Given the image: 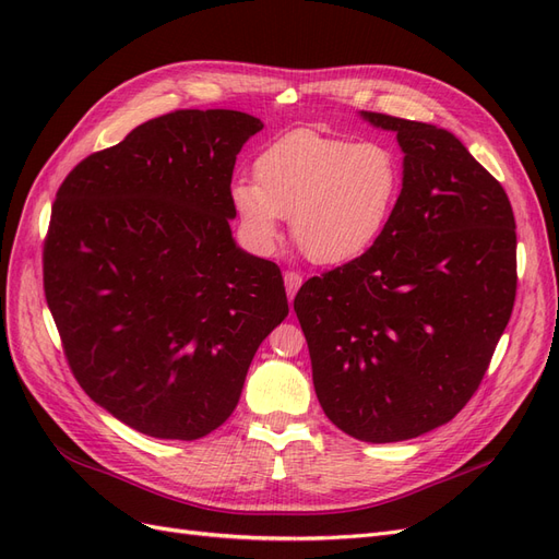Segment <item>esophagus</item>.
I'll use <instances>...</instances> for the list:
<instances>
[{
    "label": "esophagus",
    "instance_id": "1",
    "mask_svg": "<svg viewBox=\"0 0 559 559\" xmlns=\"http://www.w3.org/2000/svg\"><path fill=\"white\" fill-rule=\"evenodd\" d=\"M300 284H302V277L298 275V273H284V286H286V296H289V300H294V296H296V292L300 289Z\"/></svg>",
    "mask_w": 559,
    "mask_h": 559
}]
</instances>
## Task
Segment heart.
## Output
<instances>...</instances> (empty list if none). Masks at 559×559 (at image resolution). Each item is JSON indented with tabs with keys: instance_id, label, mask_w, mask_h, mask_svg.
<instances>
[{
	"instance_id": "b5f03b06",
	"label": "heart",
	"mask_w": 559,
	"mask_h": 559,
	"mask_svg": "<svg viewBox=\"0 0 559 559\" xmlns=\"http://www.w3.org/2000/svg\"><path fill=\"white\" fill-rule=\"evenodd\" d=\"M257 181L230 186L251 240L270 247L292 216V238L319 265H343L378 242L401 195L396 151L378 140L352 142L296 128L263 146L253 160Z\"/></svg>"
}]
</instances>
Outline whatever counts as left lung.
Here are the masks:
<instances>
[{"mask_svg":"<svg viewBox=\"0 0 559 559\" xmlns=\"http://www.w3.org/2000/svg\"><path fill=\"white\" fill-rule=\"evenodd\" d=\"M361 116L405 154L396 210L364 257L302 284L294 310L326 417L396 443L445 425L480 386L515 302V216L452 132Z\"/></svg>","mask_w":559,"mask_h":559,"instance_id":"obj_1","label":"left lung"}]
</instances>
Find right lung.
<instances>
[{"instance_id": "1", "label": "right lung", "mask_w": 559, "mask_h": 559, "mask_svg": "<svg viewBox=\"0 0 559 559\" xmlns=\"http://www.w3.org/2000/svg\"><path fill=\"white\" fill-rule=\"evenodd\" d=\"M261 118L179 109L83 158L56 193L44 294L67 364L134 431L195 441L235 411L289 314L273 261L233 240V167Z\"/></svg>"}]
</instances>
